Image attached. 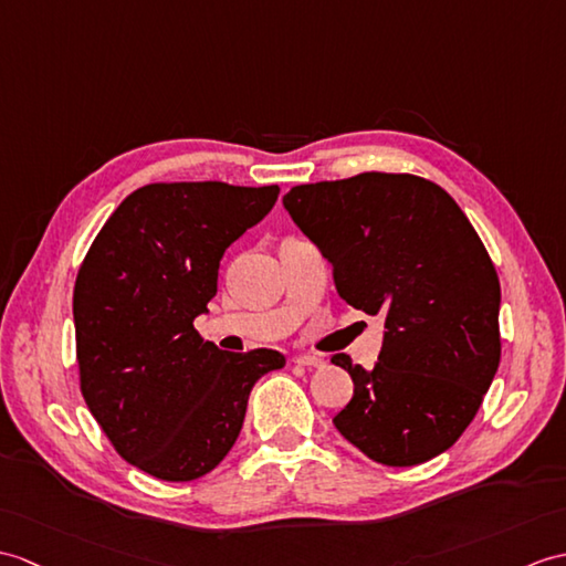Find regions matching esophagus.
Segmentation results:
<instances>
[{
  "label": "esophagus",
  "mask_w": 566,
  "mask_h": 566,
  "mask_svg": "<svg viewBox=\"0 0 566 566\" xmlns=\"http://www.w3.org/2000/svg\"><path fill=\"white\" fill-rule=\"evenodd\" d=\"M294 361L298 366H311V369H323V366H325V359L313 357V354H296Z\"/></svg>",
  "instance_id": "esophagus-1"
}]
</instances>
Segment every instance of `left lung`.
I'll list each match as a JSON object with an SVG mask.
<instances>
[{
  "instance_id": "8db88e82",
  "label": "left lung",
  "mask_w": 566,
  "mask_h": 566,
  "mask_svg": "<svg viewBox=\"0 0 566 566\" xmlns=\"http://www.w3.org/2000/svg\"><path fill=\"white\" fill-rule=\"evenodd\" d=\"M284 209L333 265L349 306L384 315L374 369L335 354L354 380L335 429L371 461L407 468L458 441L499 366L496 270L453 197L407 174L296 186Z\"/></svg>"
}]
</instances>
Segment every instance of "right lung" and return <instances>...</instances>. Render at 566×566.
Instances as JSON below:
<instances>
[{
    "instance_id": "right-lung-1",
    "label": "right lung",
    "mask_w": 566,
    "mask_h": 566,
    "mask_svg": "<svg viewBox=\"0 0 566 566\" xmlns=\"http://www.w3.org/2000/svg\"><path fill=\"white\" fill-rule=\"evenodd\" d=\"M280 188L154 182L127 195L74 284L76 361L91 415L127 463L166 482L214 470L260 376L284 354H227L195 331L227 248L270 214Z\"/></svg>"
}]
</instances>
